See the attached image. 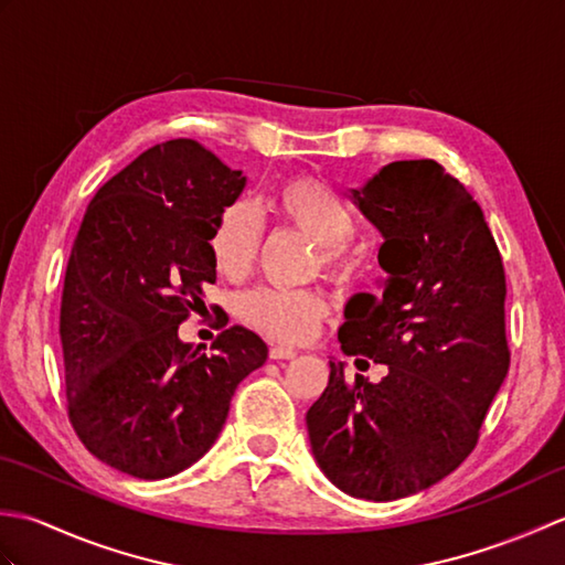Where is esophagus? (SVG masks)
<instances>
[{
	"label": "esophagus",
	"instance_id": "1",
	"mask_svg": "<svg viewBox=\"0 0 565 565\" xmlns=\"http://www.w3.org/2000/svg\"><path fill=\"white\" fill-rule=\"evenodd\" d=\"M296 354L298 352L291 350V347H279V344H274L269 350V359H274V362H279V359H294Z\"/></svg>",
	"mask_w": 565,
	"mask_h": 565
}]
</instances>
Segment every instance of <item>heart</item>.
Here are the masks:
<instances>
[{
  "instance_id": "1",
  "label": "heart",
  "mask_w": 565,
  "mask_h": 565,
  "mask_svg": "<svg viewBox=\"0 0 565 565\" xmlns=\"http://www.w3.org/2000/svg\"><path fill=\"white\" fill-rule=\"evenodd\" d=\"M274 209L284 223L318 245L320 269L334 281L350 279L354 252L350 237L354 215L334 191L310 177H296L281 184ZM262 218L247 201H235L215 221L211 252L215 267L227 279H245L252 271L262 245ZM328 316V298L318 289H276L262 286L243 298V318L252 328L279 342H306Z\"/></svg>"
}]
</instances>
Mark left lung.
Listing matches in <instances>:
<instances>
[{"label":"left lung","instance_id":"obj_1","mask_svg":"<svg viewBox=\"0 0 565 565\" xmlns=\"http://www.w3.org/2000/svg\"><path fill=\"white\" fill-rule=\"evenodd\" d=\"M352 199L383 235V279L347 301L338 338L388 374L347 379L330 362L306 425L342 493L388 502L439 483L473 451L510 369L505 269L481 206L435 160L381 167Z\"/></svg>","mask_w":565,"mask_h":565}]
</instances>
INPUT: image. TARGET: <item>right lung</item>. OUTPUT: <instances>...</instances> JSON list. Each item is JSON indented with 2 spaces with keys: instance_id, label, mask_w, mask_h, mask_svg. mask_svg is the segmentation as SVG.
<instances>
[{
  "instance_id": "obj_1",
  "label": "right lung",
  "mask_w": 565,
  "mask_h": 565,
  "mask_svg": "<svg viewBox=\"0 0 565 565\" xmlns=\"http://www.w3.org/2000/svg\"><path fill=\"white\" fill-rule=\"evenodd\" d=\"M245 182L177 138L138 154L84 213L60 303L67 415L116 471L160 481L199 461L237 383L267 362V344L243 326L223 330L211 354L179 340L215 281V221Z\"/></svg>"
}]
</instances>
